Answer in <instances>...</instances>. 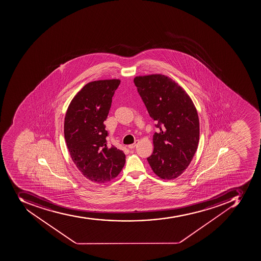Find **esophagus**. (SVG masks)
<instances>
[{"mask_svg": "<svg viewBox=\"0 0 261 261\" xmlns=\"http://www.w3.org/2000/svg\"><path fill=\"white\" fill-rule=\"evenodd\" d=\"M138 143H139V140H136V141H135V143H134V144H129V146H128V148H129V149H133V148H135V147H136V145H137V144H138Z\"/></svg>", "mask_w": 261, "mask_h": 261, "instance_id": "1", "label": "esophagus"}]
</instances>
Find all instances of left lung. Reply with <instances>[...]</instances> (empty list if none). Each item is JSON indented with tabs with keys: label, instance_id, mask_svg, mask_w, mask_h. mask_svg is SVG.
Here are the masks:
<instances>
[{
	"label": "left lung",
	"instance_id": "8db88e82",
	"mask_svg": "<svg viewBox=\"0 0 261 261\" xmlns=\"http://www.w3.org/2000/svg\"><path fill=\"white\" fill-rule=\"evenodd\" d=\"M134 83L159 130L147 160L162 179L177 177L191 163L199 143V117L193 102L182 88L163 74L136 77Z\"/></svg>",
	"mask_w": 261,
	"mask_h": 261
}]
</instances>
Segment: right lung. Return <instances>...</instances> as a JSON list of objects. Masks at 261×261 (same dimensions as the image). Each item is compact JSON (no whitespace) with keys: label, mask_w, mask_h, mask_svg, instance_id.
Segmentation results:
<instances>
[{"label":"right lung","mask_w":261,"mask_h":261,"mask_svg":"<svg viewBox=\"0 0 261 261\" xmlns=\"http://www.w3.org/2000/svg\"><path fill=\"white\" fill-rule=\"evenodd\" d=\"M119 80L90 82L74 96L66 112L64 135L70 157L85 177L106 183L117 176L125 155L109 145L106 121Z\"/></svg>","instance_id":"1"}]
</instances>
